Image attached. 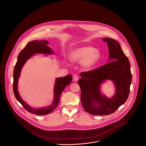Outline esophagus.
I'll return each instance as SVG.
<instances>
[{"mask_svg":"<svg viewBox=\"0 0 146 146\" xmlns=\"http://www.w3.org/2000/svg\"><path fill=\"white\" fill-rule=\"evenodd\" d=\"M78 79H79V78H78V75H76V74H74V75H73V81H77L78 80Z\"/></svg>","mask_w":146,"mask_h":146,"instance_id":"esophagus-1","label":"esophagus"}]
</instances>
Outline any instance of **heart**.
Listing matches in <instances>:
<instances>
[{"mask_svg":"<svg viewBox=\"0 0 146 146\" xmlns=\"http://www.w3.org/2000/svg\"><path fill=\"white\" fill-rule=\"evenodd\" d=\"M70 59L75 62H82V65L86 69H90L100 62L101 52L90 46H84L73 50L70 54Z\"/></svg>","mask_w":146,"mask_h":146,"instance_id":"1","label":"heart"}]
</instances>
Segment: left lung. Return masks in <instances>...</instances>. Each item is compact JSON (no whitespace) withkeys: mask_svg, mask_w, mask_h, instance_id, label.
<instances>
[{"mask_svg":"<svg viewBox=\"0 0 146 146\" xmlns=\"http://www.w3.org/2000/svg\"><path fill=\"white\" fill-rule=\"evenodd\" d=\"M102 40L108 43L109 62L93 71L81 72L78 81L81 88V102L84 110L93 115L113 113L128 98L132 82L131 67L119 43L110 38ZM115 84V95L111 98L103 95L100 86L106 80Z\"/></svg>","mask_w":146,"mask_h":146,"instance_id":"8db88e82","label":"left lung"}]
</instances>
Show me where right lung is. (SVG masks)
<instances>
[{"label":"right lung","instance_id":"add662e5","mask_svg":"<svg viewBox=\"0 0 146 146\" xmlns=\"http://www.w3.org/2000/svg\"><path fill=\"white\" fill-rule=\"evenodd\" d=\"M48 44L49 42L46 40H34L29 42L27 44L25 48L19 54L17 62L14 68L13 89L14 96L26 110L30 113L35 115H48L52 112L57 106L62 92L67 85L71 83L72 80V76L71 75L56 78L53 89L54 98L53 102L51 106L48 107L36 109L29 106L21 98L18 92V79L20 77L22 67L25 65L27 60L35 54H53V52L52 49L48 46Z\"/></svg>","mask_w":146,"mask_h":146}]
</instances>
